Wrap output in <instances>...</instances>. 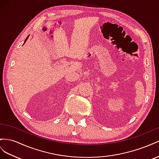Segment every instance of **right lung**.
<instances>
[{
	"label": "right lung",
	"mask_w": 159,
	"mask_h": 159,
	"mask_svg": "<svg viewBox=\"0 0 159 159\" xmlns=\"http://www.w3.org/2000/svg\"><path fill=\"white\" fill-rule=\"evenodd\" d=\"M28 38H29V37H27V38H26V40H25V42H26V40H27V39H28Z\"/></svg>",
	"instance_id": "obj_1"
}]
</instances>
